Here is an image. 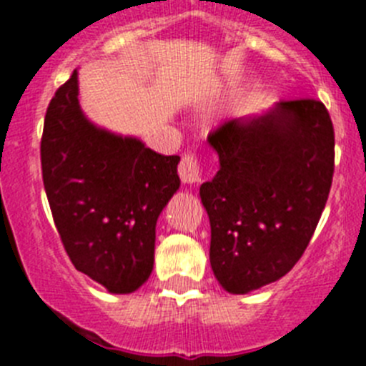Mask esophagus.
Instances as JSON below:
<instances>
[{
  "mask_svg": "<svg viewBox=\"0 0 366 366\" xmlns=\"http://www.w3.org/2000/svg\"><path fill=\"white\" fill-rule=\"evenodd\" d=\"M177 172H179V177L183 183H190V185H192V183H198L199 177H202V164H199L198 157L194 154L183 155Z\"/></svg>",
  "mask_w": 366,
  "mask_h": 366,
  "instance_id": "34e87169",
  "label": "esophagus"
}]
</instances>
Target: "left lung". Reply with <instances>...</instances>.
I'll return each mask as SVG.
<instances>
[{"mask_svg": "<svg viewBox=\"0 0 366 366\" xmlns=\"http://www.w3.org/2000/svg\"><path fill=\"white\" fill-rule=\"evenodd\" d=\"M219 170L199 187L211 266L229 293L282 279L308 247L334 176V126L321 100H282L209 135Z\"/></svg>", "mask_w": 366, "mask_h": 366, "instance_id": "left-lung-1", "label": "left lung"}]
</instances>
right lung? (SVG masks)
<instances>
[{
    "label": "right lung",
    "mask_w": 366,
    "mask_h": 366,
    "mask_svg": "<svg viewBox=\"0 0 366 366\" xmlns=\"http://www.w3.org/2000/svg\"><path fill=\"white\" fill-rule=\"evenodd\" d=\"M41 176L73 266L109 293H132L154 269L155 223L179 189V155L93 124L79 102V71L45 113Z\"/></svg>",
    "instance_id": "obj_1"
}]
</instances>
